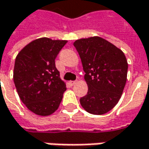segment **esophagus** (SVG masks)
Returning a JSON list of instances; mask_svg holds the SVG:
<instances>
[{
  "instance_id": "obj_1",
  "label": "esophagus",
  "mask_w": 149,
  "mask_h": 149,
  "mask_svg": "<svg viewBox=\"0 0 149 149\" xmlns=\"http://www.w3.org/2000/svg\"><path fill=\"white\" fill-rule=\"evenodd\" d=\"M76 84H77V81H70V84H71L72 86Z\"/></svg>"
}]
</instances>
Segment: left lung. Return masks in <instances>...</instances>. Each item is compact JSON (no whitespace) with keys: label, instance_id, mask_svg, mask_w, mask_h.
Segmentation results:
<instances>
[{"label":"left lung","instance_id":"left-lung-1","mask_svg":"<svg viewBox=\"0 0 149 149\" xmlns=\"http://www.w3.org/2000/svg\"><path fill=\"white\" fill-rule=\"evenodd\" d=\"M83 64L88 93L81 106L91 114L102 115L118 102L127 80L128 63L121 49L100 36L75 41Z\"/></svg>","mask_w":149,"mask_h":149}]
</instances>
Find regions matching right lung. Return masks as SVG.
Wrapping results in <instances>:
<instances>
[{
	"mask_svg": "<svg viewBox=\"0 0 149 149\" xmlns=\"http://www.w3.org/2000/svg\"><path fill=\"white\" fill-rule=\"evenodd\" d=\"M65 40L36 39L18 54L13 69L14 84L22 102L40 116L54 113L66 90L55 67V59Z\"/></svg>",
	"mask_w": 149,
	"mask_h": 149,
	"instance_id": "obj_1",
	"label": "right lung"
}]
</instances>
